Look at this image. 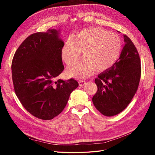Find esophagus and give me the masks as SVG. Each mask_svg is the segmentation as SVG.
I'll use <instances>...</instances> for the list:
<instances>
[{
  "mask_svg": "<svg viewBox=\"0 0 155 155\" xmlns=\"http://www.w3.org/2000/svg\"><path fill=\"white\" fill-rule=\"evenodd\" d=\"M78 83H79V86H84V85L86 84V82H85L84 81H78Z\"/></svg>",
  "mask_w": 155,
  "mask_h": 155,
  "instance_id": "obj_1",
  "label": "esophagus"
}]
</instances>
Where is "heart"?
<instances>
[{
    "label": "heart",
    "instance_id": "b5f03b06",
    "mask_svg": "<svg viewBox=\"0 0 155 155\" xmlns=\"http://www.w3.org/2000/svg\"><path fill=\"white\" fill-rule=\"evenodd\" d=\"M123 44L119 36L106 29L97 27L83 29L64 42L61 50L62 59L71 64L80 57L83 59L67 68L72 77L84 78L96 68L105 71L110 68L119 58Z\"/></svg>",
    "mask_w": 155,
    "mask_h": 155
}]
</instances>
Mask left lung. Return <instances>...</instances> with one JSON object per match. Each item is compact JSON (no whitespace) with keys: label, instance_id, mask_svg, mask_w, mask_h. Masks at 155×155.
Wrapping results in <instances>:
<instances>
[{"label":"left lung","instance_id":"1","mask_svg":"<svg viewBox=\"0 0 155 155\" xmlns=\"http://www.w3.org/2000/svg\"><path fill=\"white\" fill-rule=\"evenodd\" d=\"M125 45L119 58L95 79L98 90L93 97L97 109L112 117L126 108L139 87L141 64L139 54L130 39L124 35Z\"/></svg>","mask_w":155,"mask_h":155}]
</instances>
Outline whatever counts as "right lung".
<instances>
[{
  "label": "right lung",
  "instance_id": "right-lung-1",
  "mask_svg": "<svg viewBox=\"0 0 155 155\" xmlns=\"http://www.w3.org/2000/svg\"><path fill=\"white\" fill-rule=\"evenodd\" d=\"M60 30L49 29L29 36L16 50L12 62L15 93L22 106L35 117L51 120L63 110L77 81L56 80L64 70Z\"/></svg>",
  "mask_w": 155,
  "mask_h": 155
}]
</instances>
